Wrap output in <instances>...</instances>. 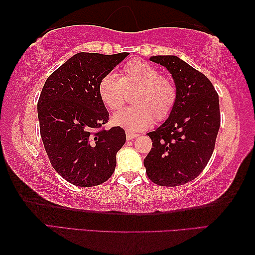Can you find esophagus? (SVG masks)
<instances>
[{"label": "esophagus", "mask_w": 255, "mask_h": 255, "mask_svg": "<svg viewBox=\"0 0 255 255\" xmlns=\"http://www.w3.org/2000/svg\"><path fill=\"white\" fill-rule=\"evenodd\" d=\"M137 136V134L136 133H134V132H132V131H127V139L128 140H133L134 139V137H136Z\"/></svg>", "instance_id": "obj_1"}]
</instances>
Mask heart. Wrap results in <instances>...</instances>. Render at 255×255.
Segmentation results:
<instances>
[{"mask_svg":"<svg viewBox=\"0 0 255 255\" xmlns=\"http://www.w3.org/2000/svg\"><path fill=\"white\" fill-rule=\"evenodd\" d=\"M135 90L132 103L114 115L113 122L128 131H140L156 121H165L177 102V86L172 78L148 62L134 58L123 65L120 78L108 73L100 79L98 94L108 110L119 111L127 99V91Z\"/></svg>","mask_w":255,"mask_h":255,"instance_id":"obj_1","label":"heart"}]
</instances>
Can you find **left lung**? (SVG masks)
<instances>
[{
    "label": "left lung",
    "mask_w": 255,
    "mask_h": 255,
    "mask_svg": "<svg viewBox=\"0 0 255 255\" xmlns=\"http://www.w3.org/2000/svg\"><path fill=\"white\" fill-rule=\"evenodd\" d=\"M172 73L178 96L172 114L149 132L152 147L143 160L149 179L179 186L202 173L214 152L220 127L219 97L211 81L177 56H151Z\"/></svg>",
    "instance_id": "obj_1"
}]
</instances>
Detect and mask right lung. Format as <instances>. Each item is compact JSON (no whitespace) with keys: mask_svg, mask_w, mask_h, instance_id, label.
Masks as SVG:
<instances>
[{"mask_svg":"<svg viewBox=\"0 0 255 255\" xmlns=\"http://www.w3.org/2000/svg\"><path fill=\"white\" fill-rule=\"evenodd\" d=\"M128 55L78 53L43 87L37 104L40 136L54 169L71 184L96 186L114 173L116 152L127 135L120 127H104L110 113L98 85Z\"/></svg>","mask_w":255,"mask_h":255,"instance_id":"1","label":"right lung"}]
</instances>
